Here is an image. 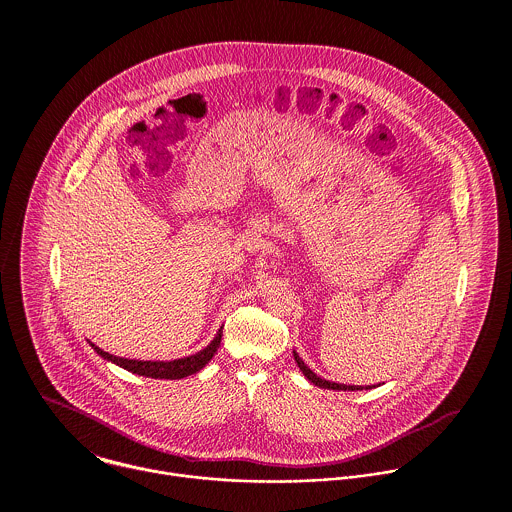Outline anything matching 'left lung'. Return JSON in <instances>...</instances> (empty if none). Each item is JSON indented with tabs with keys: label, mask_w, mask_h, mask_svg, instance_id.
<instances>
[{
	"label": "left lung",
	"mask_w": 512,
	"mask_h": 512,
	"mask_svg": "<svg viewBox=\"0 0 512 512\" xmlns=\"http://www.w3.org/2000/svg\"><path fill=\"white\" fill-rule=\"evenodd\" d=\"M294 353V361H296V365L300 367V371L304 373V377L310 381V383H314L316 387H320V389H332V391H363V387H359V385H343V383H332V381H326V379H322V377H318L302 359H300V355L296 353V351H292ZM365 389H371V387H365Z\"/></svg>",
	"instance_id": "obj_1"
}]
</instances>
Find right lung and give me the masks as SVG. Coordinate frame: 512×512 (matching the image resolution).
Instances as JSON below:
<instances>
[{
  "mask_svg": "<svg viewBox=\"0 0 512 512\" xmlns=\"http://www.w3.org/2000/svg\"><path fill=\"white\" fill-rule=\"evenodd\" d=\"M222 341V328L218 330L216 338L210 341V345H206L204 349H200L194 355L182 357V359H172V361H139V359H127V357H117L104 349H100L98 345L90 343L98 355H102L104 359L112 361L115 365L135 373V375H143V377H151V379H182L188 375L198 373L200 369L206 367V363L214 357V353L218 351Z\"/></svg>",
  "mask_w": 512,
  "mask_h": 512,
  "instance_id": "obj_1",
  "label": "right lung"
}]
</instances>
